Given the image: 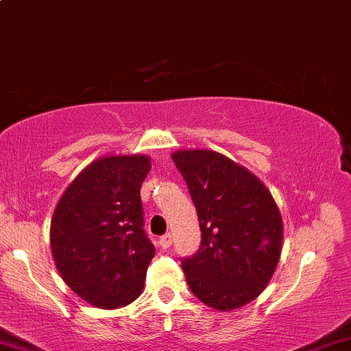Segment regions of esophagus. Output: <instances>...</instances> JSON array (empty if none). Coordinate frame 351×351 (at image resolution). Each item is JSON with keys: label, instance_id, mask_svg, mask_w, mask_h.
I'll return each instance as SVG.
<instances>
[{"label": "esophagus", "instance_id": "1", "mask_svg": "<svg viewBox=\"0 0 351 351\" xmlns=\"http://www.w3.org/2000/svg\"><path fill=\"white\" fill-rule=\"evenodd\" d=\"M158 243H160V247L165 248V250H167V248H170V245H171V234L162 235V237H160V240H158Z\"/></svg>", "mask_w": 351, "mask_h": 351}]
</instances>
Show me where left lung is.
<instances>
[{
    "label": "left lung",
    "instance_id": "8db88e82",
    "mask_svg": "<svg viewBox=\"0 0 351 351\" xmlns=\"http://www.w3.org/2000/svg\"><path fill=\"white\" fill-rule=\"evenodd\" d=\"M201 227V247L183 267L191 293L227 312L258 298L278 267L282 219L271 193L242 165L214 150H176Z\"/></svg>",
    "mask_w": 351,
    "mask_h": 351
}]
</instances>
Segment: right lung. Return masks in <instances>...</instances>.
I'll list each match as a JSON object with an SVG mask.
<instances>
[{
	"label": "right lung",
	"mask_w": 351,
	"mask_h": 351,
	"mask_svg": "<svg viewBox=\"0 0 351 351\" xmlns=\"http://www.w3.org/2000/svg\"><path fill=\"white\" fill-rule=\"evenodd\" d=\"M147 155L96 158L69 184L50 222V248L62 280L99 309L141 296L155 247L143 232L141 186Z\"/></svg>",
	"instance_id": "obj_1"
}]
</instances>
